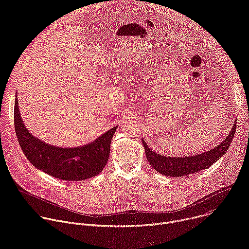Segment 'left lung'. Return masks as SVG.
<instances>
[{
    "mask_svg": "<svg viewBox=\"0 0 249 249\" xmlns=\"http://www.w3.org/2000/svg\"><path fill=\"white\" fill-rule=\"evenodd\" d=\"M236 122H234L229 136L225 139V141H223V143L213 148L211 151L197 156L184 158L163 157L151 150L144 140L142 141V143L144 145L148 161L155 168V170L167 176L179 177L207 169L213 163L216 162L222 156L225 155V153H227L234 136Z\"/></svg>",
    "mask_w": 249,
    "mask_h": 249,
    "instance_id": "left-lung-1",
    "label": "left lung"
}]
</instances>
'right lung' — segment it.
Returning a JSON list of instances; mask_svg holds the SVG:
<instances>
[{"label": "right lung", "mask_w": 249, "mask_h": 249, "mask_svg": "<svg viewBox=\"0 0 249 249\" xmlns=\"http://www.w3.org/2000/svg\"><path fill=\"white\" fill-rule=\"evenodd\" d=\"M15 130L19 146L36 168L56 178L79 181L97 175L108 160L110 143L116 127L91 143L78 148H58L34 138L21 121L18 102L15 101Z\"/></svg>", "instance_id": "1"}]
</instances>
